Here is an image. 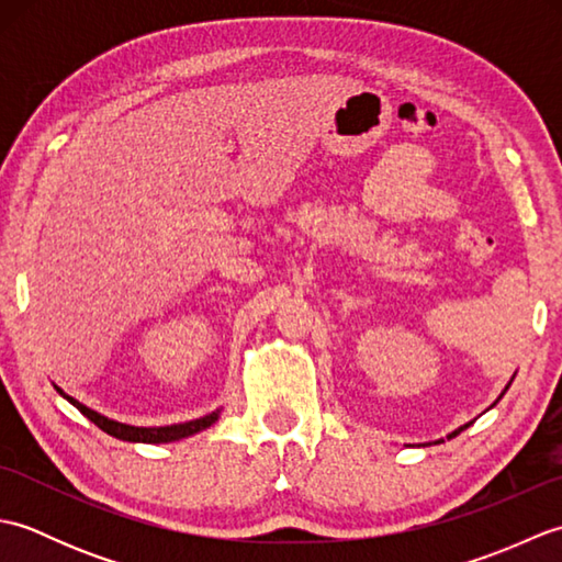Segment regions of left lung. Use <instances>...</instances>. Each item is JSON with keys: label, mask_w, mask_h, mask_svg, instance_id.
<instances>
[{"label": "left lung", "mask_w": 562, "mask_h": 562, "mask_svg": "<svg viewBox=\"0 0 562 562\" xmlns=\"http://www.w3.org/2000/svg\"><path fill=\"white\" fill-rule=\"evenodd\" d=\"M509 384H512V381H509ZM509 384H507V386H505V391H507V389H509ZM505 391H503V393H505ZM495 403H497V401H495ZM495 403H493V405H495ZM469 425H471V423H469ZM469 425H463V427H459V429H453V432H451V435H449V437H447V439H451V437H457V435H459V432H461V429H465V427H469ZM439 441H441V439H439Z\"/></svg>", "instance_id": "left-lung-1"}]
</instances>
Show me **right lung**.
I'll return each mask as SVG.
<instances>
[{"instance_id": "right-lung-1", "label": "right lung", "mask_w": 562, "mask_h": 562, "mask_svg": "<svg viewBox=\"0 0 562 562\" xmlns=\"http://www.w3.org/2000/svg\"><path fill=\"white\" fill-rule=\"evenodd\" d=\"M55 389H57L59 396L67 398L83 417H89L93 425L101 427L105 435H111L115 439H123V441H142V445H169V441L193 437V435L202 432V429L212 427L214 423L220 420V415H222V408H217V411H212L207 415L198 417V420H188V423H178V425H164V427H137V425L117 423V420H113V417H105V415H101L97 411H91L89 405H83L77 398L67 396V393L59 389V386H55Z\"/></svg>"}]
</instances>
